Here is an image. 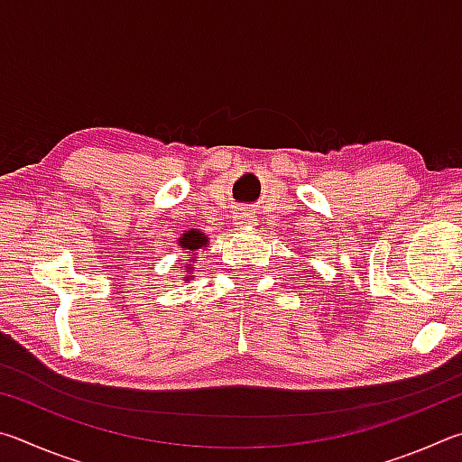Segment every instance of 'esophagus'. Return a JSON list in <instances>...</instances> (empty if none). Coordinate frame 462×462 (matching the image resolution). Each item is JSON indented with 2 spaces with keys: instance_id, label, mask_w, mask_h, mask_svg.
<instances>
[{
  "instance_id": "esophagus-1",
  "label": "esophagus",
  "mask_w": 462,
  "mask_h": 462,
  "mask_svg": "<svg viewBox=\"0 0 462 462\" xmlns=\"http://www.w3.org/2000/svg\"><path fill=\"white\" fill-rule=\"evenodd\" d=\"M236 224L238 226H245V228H253V226H256L254 212H250V209H245V212H240V216L236 217Z\"/></svg>"
}]
</instances>
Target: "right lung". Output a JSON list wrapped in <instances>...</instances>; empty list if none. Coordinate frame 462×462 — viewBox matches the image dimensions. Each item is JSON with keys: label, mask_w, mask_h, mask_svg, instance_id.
Segmentation results:
<instances>
[{"label": "right lung", "mask_w": 462, "mask_h": 462, "mask_svg": "<svg viewBox=\"0 0 462 462\" xmlns=\"http://www.w3.org/2000/svg\"><path fill=\"white\" fill-rule=\"evenodd\" d=\"M208 245V236H206V234H203V232H199V230H187L185 234H183V236H179V246H181L183 250H185V253H187V261H189V264H187V267H185V271H183V279L185 281H189L191 279V263L195 261V259H198V256H195L193 253H195V250H198V248H201V246H206ZM179 269H181V267H179Z\"/></svg>", "instance_id": "add662e5"}]
</instances>
